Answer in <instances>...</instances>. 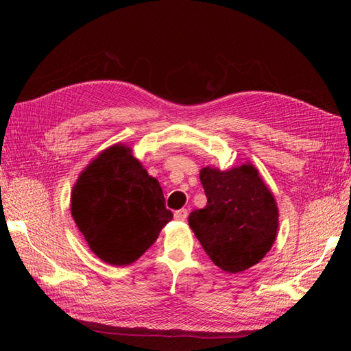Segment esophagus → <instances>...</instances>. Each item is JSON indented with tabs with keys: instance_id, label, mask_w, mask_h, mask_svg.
<instances>
[{
	"instance_id": "esophagus-1",
	"label": "esophagus",
	"mask_w": 351,
	"mask_h": 351,
	"mask_svg": "<svg viewBox=\"0 0 351 351\" xmlns=\"http://www.w3.org/2000/svg\"><path fill=\"white\" fill-rule=\"evenodd\" d=\"M187 215H189V212H187V209H184V208L176 210V214H174L176 219H178V221H184V219L187 218Z\"/></svg>"
}]
</instances>
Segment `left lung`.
Listing matches in <instances>:
<instances>
[{"instance_id":"1","label":"left lung","mask_w":351,"mask_h":351,"mask_svg":"<svg viewBox=\"0 0 351 351\" xmlns=\"http://www.w3.org/2000/svg\"><path fill=\"white\" fill-rule=\"evenodd\" d=\"M200 183L208 204L195 209L189 226L210 261L237 274L256 265L275 241L278 209L258 169L244 164L230 171L204 168Z\"/></svg>"}]
</instances>
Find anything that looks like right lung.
I'll return each instance as SVG.
<instances>
[{"label": "right lung", "instance_id": "right-lung-1", "mask_svg": "<svg viewBox=\"0 0 351 351\" xmlns=\"http://www.w3.org/2000/svg\"><path fill=\"white\" fill-rule=\"evenodd\" d=\"M71 215L90 250L117 267L139 259L173 219L158 180L123 145L104 151L80 174Z\"/></svg>", "mask_w": 351, "mask_h": 351}]
</instances>
